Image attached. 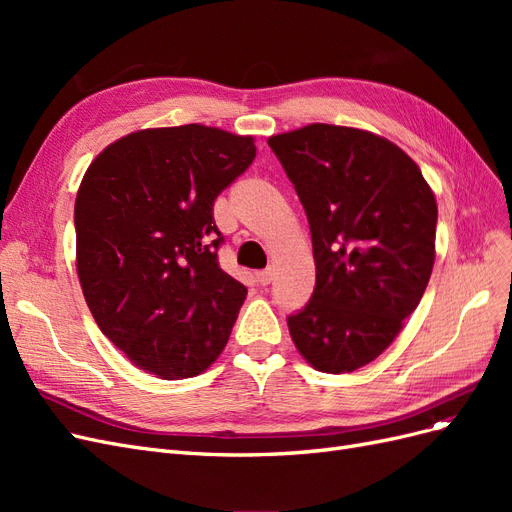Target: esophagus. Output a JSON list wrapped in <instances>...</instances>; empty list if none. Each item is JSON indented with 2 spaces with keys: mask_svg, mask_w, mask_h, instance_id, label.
I'll list each match as a JSON object with an SVG mask.
<instances>
[{
  "mask_svg": "<svg viewBox=\"0 0 512 512\" xmlns=\"http://www.w3.org/2000/svg\"><path fill=\"white\" fill-rule=\"evenodd\" d=\"M256 280L260 286H269L273 282V271L271 269H262L256 273Z\"/></svg>",
  "mask_w": 512,
  "mask_h": 512,
  "instance_id": "1",
  "label": "esophagus"
}]
</instances>
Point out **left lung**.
Masks as SVG:
<instances>
[{"instance_id": "8db88e82", "label": "left lung", "mask_w": 512, "mask_h": 512, "mask_svg": "<svg viewBox=\"0 0 512 512\" xmlns=\"http://www.w3.org/2000/svg\"><path fill=\"white\" fill-rule=\"evenodd\" d=\"M305 209L316 260L309 303L288 316L307 363L350 374L404 329L436 260L438 205L421 168L365 130L312 123L269 138Z\"/></svg>"}]
</instances>
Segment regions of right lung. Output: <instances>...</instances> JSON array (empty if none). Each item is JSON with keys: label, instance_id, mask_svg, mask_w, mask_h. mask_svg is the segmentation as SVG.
I'll return each instance as SVG.
<instances>
[{"label": "right lung", "instance_id": "right-lung-1", "mask_svg": "<svg viewBox=\"0 0 512 512\" xmlns=\"http://www.w3.org/2000/svg\"><path fill=\"white\" fill-rule=\"evenodd\" d=\"M254 158L252 136L188 123L132 132L89 164L76 271L100 331L138 369L181 380L222 354L247 288L220 269L213 203Z\"/></svg>", "mask_w": 512, "mask_h": 512}]
</instances>
